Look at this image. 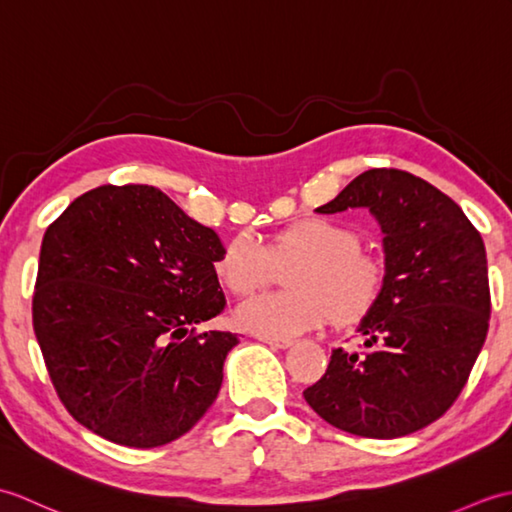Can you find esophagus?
Instances as JSON below:
<instances>
[{
    "instance_id": "esophagus-1",
    "label": "esophagus",
    "mask_w": 512,
    "mask_h": 512,
    "mask_svg": "<svg viewBox=\"0 0 512 512\" xmlns=\"http://www.w3.org/2000/svg\"><path fill=\"white\" fill-rule=\"evenodd\" d=\"M259 341L275 347V350H288V347H292V341L290 339H273V336H259Z\"/></svg>"
}]
</instances>
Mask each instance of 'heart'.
<instances>
[{"mask_svg":"<svg viewBox=\"0 0 512 512\" xmlns=\"http://www.w3.org/2000/svg\"><path fill=\"white\" fill-rule=\"evenodd\" d=\"M299 259L288 275L286 292H262L239 303L237 321L246 330L290 339L319 328L334 314L354 321L374 306L383 288V268L361 250L354 228L314 217L281 231L266 248L242 235L228 242L215 262V275L235 295L262 288L273 262Z\"/></svg>","mask_w":512,"mask_h":512,"instance_id":"obj_1","label":"heart"}]
</instances>
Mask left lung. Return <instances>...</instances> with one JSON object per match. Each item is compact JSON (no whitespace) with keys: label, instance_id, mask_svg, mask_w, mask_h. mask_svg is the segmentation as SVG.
<instances>
[{"label":"left lung","instance_id":"8db88e82","mask_svg":"<svg viewBox=\"0 0 512 512\" xmlns=\"http://www.w3.org/2000/svg\"><path fill=\"white\" fill-rule=\"evenodd\" d=\"M367 209L383 233L385 275L356 330L365 352L332 350L303 391L332 427L391 440L427 427L469 378L491 317L482 235L449 195L398 169H369L317 213Z\"/></svg>","mask_w":512,"mask_h":512}]
</instances>
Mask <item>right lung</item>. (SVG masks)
I'll use <instances>...</instances> for the list:
<instances>
[{
	"instance_id": "obj_1",
	"label": "right lung",
	"mask_w": 512,
	"mask_h": 512,
	"mask_svg": "<svg viewBox=\"0 0 512 512\" xmlns=\"http://www.w3.org/2000/svg\"><path fill=\"white\" fill-rule=\"evenodd\" d=\"M222 242L147 184L92 189L41 242L32 325L54 389L96 436L154 449L220 394L237 334L198 325L224 310Z\"/></svg>"
}]
</instances>
